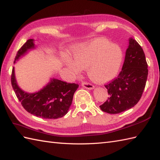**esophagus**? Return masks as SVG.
<instances>
[{"mask_svg": "<svg viewBox=\"0 0 160 160\" xmlns=\"http://www.w3.org/2000/svg\"><path fill=\"white\" fill-rule=\"evenodd\" d=\"M81 86L88 90H92L94 88V86H93V85L90 83H88V82H83L82 83H81Z\"/></svg>", "mask_w": 160, "mask_h": 160, "instance_id": "esophagus-1", "label": "esophagus"}]
</instances>
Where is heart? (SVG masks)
Masks as SVG:
<instances>
[{
  "label": "heart",
  "instance_id": "b5f03b06",
  "mask_svg": "<svg viewBox=\"0 0 160 160\" xmlns=\"http://www.w3.org/2000/svg\"><path fill=\"white\" fill-rule=\"evenodd\" d=\"M122 60V52L118 45L98 38L78 48L73 55V62L66 65L74 73L87 68L88 76L98 83L112 79L118 73Z\"/></svg>",
  "mask_w": 160,
  "mask_h": 160
}]
</instances>
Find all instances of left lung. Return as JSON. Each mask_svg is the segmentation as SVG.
I'll list each match as a JSON object with an SVG mask.
<instances>
[{
    "instance_id": "8db88e82",
    "label": "left lung",
    "mask_w": 160,
    "mask_h": 160,
    "mask_svg": "<svg viewBox=\"0 0 160 160\" xmlns=\"http://www.w3.org/2000/svg\"><path fill=\"white\" fill-rule=\"evenodd\" d=\"M148 76V65L143 49L129 38L125 62L118 76L105 85L109 97L100 105L102 112L121 113L134 107L142 95Z\"/></svg>"
}]
</instances>
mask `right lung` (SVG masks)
Instances as JSON below:
<instances>
[{"instance_id":"obj_1","label":"right lung","mask_w":160,"mask_h":160,"mask_svg":"<svg viewBox=\"0 0 160 160\" xmlns=\"http://www.w3.org/2000/svg\"><path fill=\"white\" fill-rule=\"evenodd\" d=\"M33 41V39H29L20 48L14 63L25 55L28 51L35 48ZM11 81L17 98L26 111L37 117L46 119H56L65 116L72 104L74 92L79 88L78 84L66 83L53 78L40 91L28 93L18 85L14 67Z\"/></svg>"}]
</instances>
